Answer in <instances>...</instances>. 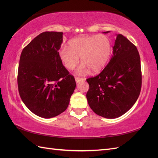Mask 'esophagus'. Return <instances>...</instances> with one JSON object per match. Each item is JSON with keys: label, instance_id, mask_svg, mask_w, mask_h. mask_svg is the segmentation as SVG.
Here are the masks:
<instances>
[{"label": "esophagus", "instance_id": "1", "mask_svg": "<svg viewBox=\"0 0 158 158\" xmlns=\"http://www.w3.org/2000/svg\"><path fill=\"white\" fill-rule=\"evenodd\" d=\"M75 80H76V83H79V82H81V81H84V80H85V79H84V78H83L76 77V78H75Z\"/></svg>", "mask_w": 158, "mask_h": 158}]
</instances>
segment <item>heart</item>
<instances>
[{
  "mask_svg": "<svg viewBox=\"0 0 158 158\" xmlns=\"http://www.w3.org/2000/svg\"><path fill=\"white\" fill-rule=\"evenodd\" d=\"M111 45L108 37L103 35L80 37L72 40L69 47H64L59 52L60 58L66 69H74L79 63L82 64L77 72L80 74L101 70L109 58Z\"/></svg>",
  "mask_w": 158,
  "mask_h": 158,
  "instance_id": "obj_1",
  "label": "heart"
}]
</instances>
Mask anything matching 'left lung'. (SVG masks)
Returning a JSON list of instances; mask_svg holds the SVG:
<instances>
[{"label": "left lung", "instance_id": "8db88e82", "mask_svg": "<svg viewBox=\"0 0 158 158\" xmlns=\"http://www.w3.org/2000/svg\"><path fill=\"white\" fill-rule=\"evenodd\" d=\"M113 49L111 59L105 69L86 80L89 85L86 98L90 108L107 118L127 113L136 102L142 86L140 58L136 47L118 34Z\"/></svg>", "mask_w": 158, "mask_h": 158}]
</instances>
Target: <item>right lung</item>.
Returning <instances> with one entry per match:
<instances>
[{"label":"right lung","instance_id":"add662e5","mask_svg":"<svg viewBox=\"0 0 158 158\" xmlns=\"http://www.w3.org/2000/svg\"><path fill=\"white\" fill-rule=\"evenodd\" d=\"M63 33H40L23 48L20 55L17 79L19 94L26 106L40 117L52 118L64 112L76 85L58 52Z\"/></svg>","mask_w":158,"mask_h":158}]
</instances>
